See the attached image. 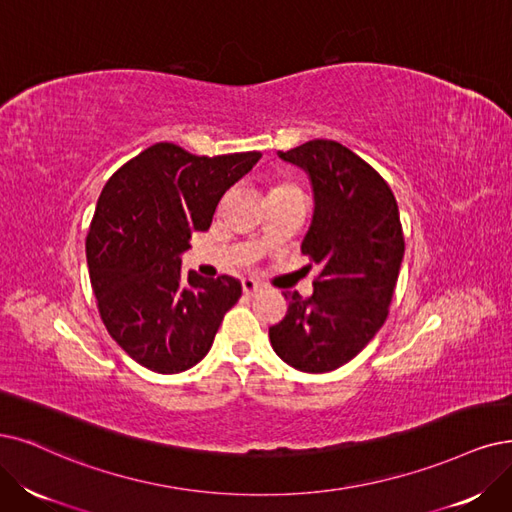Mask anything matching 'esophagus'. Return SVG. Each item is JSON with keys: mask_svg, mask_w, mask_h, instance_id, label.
Here are the masks:
<instances>
[{"mask_svg": "<svg viewBox=\"0 0 512 512\" xmlns=\"http://www.w3.org/2000/svg\"><path fill=\"white\" fill-rule=\"evenodd\" d=\"M242 291H244L246 297H253V295H257L261 291V285H259L257 280H253V278H244L242 280Z\"/></svg>", "mask_w": 512, "mask_h": 512, "instance_id": "obj_1", "label": "esophagus"}]
</instances>
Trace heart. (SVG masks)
I'll return each instance as SVG.
<instances>
[{
	"label": "heart",
	"mask_w": 512,
	"mask_h": 512,
	"mask_svg": "<svg viewBox=\"0 0 512 512\" xmlns=\"http://www.w3.org/2000/svg\"><path fill=\"white\" fill-rule=\"evenodd\" d=\"M274 189H291V187H285V185H280V187H274ZM274 189H272V192H274Z\"/></svg>",
	"instance_id": "obj_1"
}]
</instances>
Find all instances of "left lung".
<instances>
[{"label":"left lung","mask_w":512,"mask_h":512,"mask_svg":"<svg viewBox=\"0 0 512 512\" xmlns=\"http://www.w3.org/2000/svg\"><path fill=\"white\" fill-rule=\"evenodd\" d=\"M278 158L310 179L301 253L320 272L312 297L285 293L289 310L270 327V344L287 365L327 373L352 361L388 316L405 255L399 206L388 183L337 141H308Z\"/></svg>","instance_id":"left-lung-1"}]
</instances>
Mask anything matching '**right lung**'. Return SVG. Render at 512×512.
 Masks as SVG:
<instances>
[{"mask_svg": "<svg viewBox=\"0 0 512 512\" xmlns=\"http://www.w3.org/2000/svg\"><path fill=\"white\" fill-rule=\"evenodd\" d=\"M259 158V151L206 158L158 143L103 187L86 238L90 282L109 335L139 365L181 373L211 350L242 285L234 276H185L181 257Z\"/></svg>", "mask_w": 512, "mask_h": 512, "instance_id": "right-lung-1", "label": "right lung"}]
</instances>
